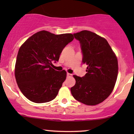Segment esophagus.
I'll return each instance as SVG.
<instances>
[{
    "mask_svg": "<svg viewBox=\"0 0 134 134\" xmlns=\"http://www.w3.org/2000/svg\"><path fill=\"white\" fill-rule=\"evenodd\" d=\"M66 76H67V77H71L72 76V74H69V73H67Z\"/></svg>",
    "mask_w": 134,
    "mask_h": 134,
    "instance_id": "obj_1",
    "label": "esophagus"
}]
</instances>
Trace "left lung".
I'll use <instances>...</instances> for the list:
<instances>
[{"label":"left lung","mask_w":134,"mask_h":134,"mask_svg":"<svg viewBox=\"0 0 134 134\" xmlns=\"http://www.w3.org/2000/svg\"><path fill=\"white\" fill-rule=\"evenodd\" d=\"M79 41L82 63L87 65L83 77L74 76L76 84L71 88L75 99L88 105L103 102L116 83L118 72V60L105 38L90 31L74 34Z\"/></svg>","instance_id":"left-lung-1"}]
</instances>
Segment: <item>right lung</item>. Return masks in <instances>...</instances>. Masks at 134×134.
<instances>
[{
  "label": "right lung",
  "mask_w": 134,
  "mask_h": 134,
  "mask_svg": "<svg viewBox=\"0 0 134 134\" xmlns=\"http://www.w3.org/2000/svg\"><path fill=\"white\" fill-rule=\"evenodd\" d=\"M74 39L72 34L55 35L38 32L21 46L15 65L16 82L22 93L30 101L44 103L54 99L66 77V72L51 67Z\"/></svg>",
  "instance_id": "1"
}]
</instances>
